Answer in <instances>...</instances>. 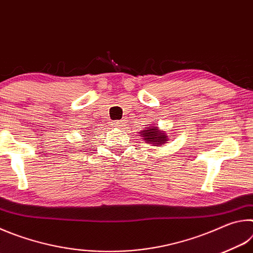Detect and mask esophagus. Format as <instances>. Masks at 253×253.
Returning <instances> with one entry per match:
<instances>
[{"label":"esophagus","instance_id":"1","mask_svg":"<svg viewBox=\"0 0 253 253\" xmlns=\"http://www.w3.org/2000/svg\"><path fill=\"white\" fill-rule=\"evenodd\" d=\"M116 125H117V127H124V122L123 121H119V122H117L116 123Z\"/></svg>","mask_w":253,"mask_h":253}]
</instances>
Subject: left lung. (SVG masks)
<instances>
[{
    "instance_id": "obj_1",
    "label": "left lung",
    "mask_w": 253,
    "mask_h": 253,
    "mask_svg": "<svg viewBox=\"0 0 253 253\" xmlns=\"http://www.w3.org/2000/svg\"><path fill=\"white\" fill-rule=\"evenodd\" d=\"M138 132L144 143L152 144L153 146H162V145L169 143V136L166 135L165 131L160 129V127L156 125L153 126L152 124H149L148 126L144 127L143 130Z\"/></svg>"
}]
</instances>
